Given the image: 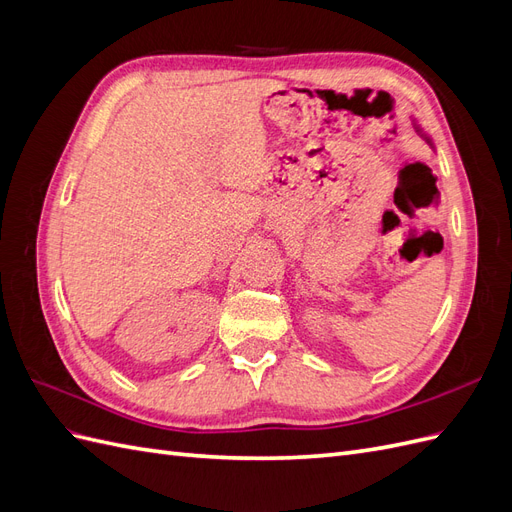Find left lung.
<instances>
[{
  "mask_svg": "<svg viewBox=\"0 0 512 512\" xmlns=\"http://www.w3.org/2000/svg\"><path fill=\"white\" fill-rule=\"evenodd\" d=\"M412 121H414V128H416V132H418V134H421V136L425 138V141H427V143L431 145V149H433V141H431V138H429V134H427V132L423 130V126H421V123H418V121H416V117H412Z\"/></svg>",
  "mask_w": 512,
  "mask_h": 512,
  "instance_id": "1",
  "label": "left lung"
}]
</instances>
